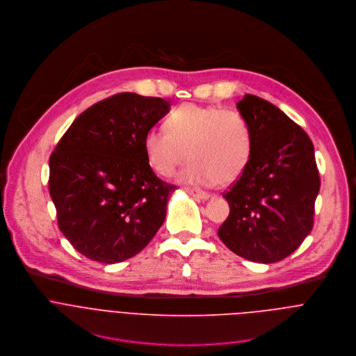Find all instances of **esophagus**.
Listing matches in <instances>:
<instances>
[{
	"label": "esophagus",
	"mask_w": 356,
	"mask_h": 356,
	"mask_svg": "<svg viewBox=\"0 0 356 356\" xmlns=\"http://www.w3.org/2000/svg\"><path fill=\"white\" fill-rule=\"evenodd\" d=\"M189 195L197 197V199H202V200H207L211 197V195L209 192H204V191H200V189H192V188H188L186 189Z\"/></svg>",
	"instance_id": "obj_1"
}]
</instances>
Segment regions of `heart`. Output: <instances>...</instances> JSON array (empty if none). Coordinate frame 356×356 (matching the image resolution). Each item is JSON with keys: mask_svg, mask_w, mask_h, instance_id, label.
Returning <instances> with one entry per match:
<instances>
[{"mask_svg": "<svg viewBox=\"0 0 356 356\" xmlns=\"http://www.w3.org/2000/svg\"><path fill=\"white\" fill-rule=\"evenodd\" d=\"M165 127L149 129L143 139L147 161L159 175L171 177L188 153L192 160L178 178L191 185L235 182L249 164L250 127L238 111L184 104L170 114Z\"/></svg>", "mask_w": 356, "mask_h": 356, "instance_id": "1", "label": "heart"}]
</instances>
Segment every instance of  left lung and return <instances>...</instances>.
<instances>
[{
	"label": "left lung",
	"mask_w": 356,
	"mask_h": 356,
	"mask_svg": "<svg viewBox=\"0 0 356 356\" xmlns=\"http://www.w3.org/2000/svg\"><path fill=\"white\" fill-rule=\"evenodd\" d=\"M252 134L249 164L222 196L229 216L217 234L238 256L275 263L299 248L313 227L320 189L307 134L274 104L253 96L236 104Z\"/></svg>",
	"instance_id": "8db88e82"
}]
</instances>
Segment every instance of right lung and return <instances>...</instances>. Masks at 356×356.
Here are the masks:
<instances>
[{
  "label": "right lung",
  "mask_w": 356,
  "mask_h": 356,
  "mask_svg": "<svg viewBox=\"0 0 356 356\" xmlns=\"http://www.w3.org/2000/svg\"><path fill=\"white\" fill-rule=\"evenodd\" d=\"M168 111L160 97L111 96L83 111L51 153L58 227L88 259L114 264L134 257L163 225L177 186L154 174L143 139Z\"/></svg>",
  "instance_id": "obj_1"
}]
</instances>
